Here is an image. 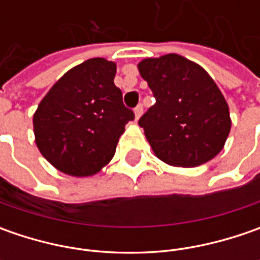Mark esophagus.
Here are the masks:
<instances>
[{
  "label": "esophagus",
  "mask_w": 260,
  "mask_h": 260,
  "mask_svg": "<svg viewBox=\"0 0 260 260\" xmlns=\"http://www.w3.org/2000/svg\"><path fill=\"white\" fill-rule=\"evenodd\" d=\"M143 114V105L142 104H139L137 107L135 108V115H136V118H139L140 115Z\"/></svg>",
  "instance_id": "34e87169"
}]
</instances>
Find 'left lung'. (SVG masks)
Returning <instances> with one entry per match:
<instances>
[{"label": "left lung", "mask_w": 260, "mask_h": 260, "mask_svg": "<svg viewBox=\"0 0 260 260\" xmlns=\"http://www.w3.org/2000/svg\"><path fill=\"white\" fill-rule=\"evenodd\" d=\"M139 71L156 100L139 120L156 156L182 168L213 159L223 149L232 121L210 75L175 53L145 59Z\"/></svg>", "instance_id": "1"}]
</instances>
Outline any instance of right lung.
Returning a JSON list of instances; mask_svg holds the SVG:
<instances>
[{"label":"right lung","instance_id":"add662e5","mask_svg":"<svg viewBox=\"0 0 260 260\" xmlns=\"http://www.w3.org/2000/svg\"><path fill=\"white\" fill-rule=\"evenodd\" d=\"M114 76L113 62L85 60L66 72L37 107V147L63 174H96L113 159L124 125L135 120Z\"/></svg>","mask_w":260,"mask_h":260}]
</instances>
